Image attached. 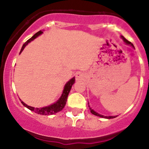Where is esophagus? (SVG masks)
Returning a JSON list of instances; mask_svg holds the SVG:
<instances>
[{
  "instance_id": "obj_1",
  "label": "esophagus",
  "mask_w": 149,
  "mask_h": 149,
  "mask_svg": "<svg viewBox=\"0 0 149 149\" xmlns=\"http://www.w3.org/2000/svg\"><path fill=\"white\" fill-rule=\"evenodd\" d=\"M82 79H83V75H82V73H76V80L80 81V80H81Z\"/></svg>"
}]
</instances>
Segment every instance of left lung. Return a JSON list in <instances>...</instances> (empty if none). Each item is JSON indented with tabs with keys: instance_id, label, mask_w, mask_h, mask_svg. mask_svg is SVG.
I'll return each mask as SVG.
<instances>
[{
	"instance_id": "obj_1",
	"label": "left lung",
	"mask_w": 149,
	"mask_h": 149,
	"mask_svg": "<svg viewBox=\"0 0 149 149\" xmlns=\"http://www.w3.org/2000/svg\"><path fill=\"white\" fill-rule=\"evenodd\" d=\"M120 37H121L122 39H123V42H124L125 43L126 45H130L131 47H134V46H133V45L132 44V43L130 42H129L128 40H126V39L125 38V37H123V36H120ZM88 107H89V109H90V111H91V113H92L93 115H96V116L100 117V118H106V119H112V118H116V117H117V116H104V115H100V114L97 113V112H95V111H94V109H91V107H90L89 103H88Z\"/></svg>"
}]
</instances>
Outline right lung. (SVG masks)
<instances>
[{
	"label": "right lung",
	"mask_w": 149,
	"mask_h": 149,
	"mask_svg": "<svg viewBox=\"0 0 149 149\" xmlns=\"http://www.w3.org/2000/svg\"><path fill=\"white\" fill-rule=\"evenodd\" d=\"M43 31L40 30V31H39L38 32L36 33L34 36H32L29 40H28L23 45V46H22V49H21L20 51V53L23 51V49H24L25 47L29 43L31 42V41H33V40H34V39L37 38V37L41 35ZM74 83H75V77H73L65 84V86H64V89L63 91V93L62 94H61V97L59 98V100H58L56 102L52 104L49 105V106L44 107H40V108H35V107H33L29 106V105L26 104H25L24 102H22V100H21V101H22V104H23L24 106L26 107V108H28V109H30V110L34 112L35 113L39 114V115H53V114H55L57 113V112L61 111L64 108V107H65L66 104V102H67L68 96L69 92H70V89H71L72 86L73 85V84Z\"/></svg>",
	"instance_id": "1"
}]
</instances>
